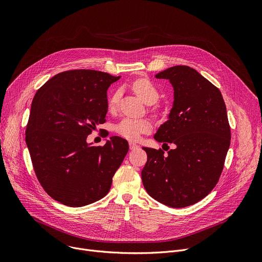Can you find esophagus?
<instances>
[{
    "instance_id": "34e87169",
    "label": "esophagus",
    "mask_w": 262,
    "mask_h": 262,
    "mask_svg": "<svg viewBox=\"0 0 262 262\" xmlns=\"http://www.w3.org/2000/svg\"><path fill=\"white\" fill-rule=\"evenodd\" d=\"M138 148H139V145H137L134 142H129V149H130V150H136V149H138Z\"/></svg>"
}]
</instances>
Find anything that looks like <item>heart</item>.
I'll return each instance as SVG.
<instances>
[{
  "label": "heart",
  "instance_id": "b5f03b06",
  "mask_svg": "<svg viewBox=\"0 0 262 262\" xmlns=\"http://www.w3.org/2000/svg\"><path fill=\"white\" fill-rule=\"evenodd\" d=\"M133 89L140 99L146 104H152L158 101L160 93L156 85L147 78L137 79L133 83ZM121 96V89L115 90L108 97V107L114 108L117 106ZM116 132L128 140H138L142 134L150 132L151 124L146 119L124 118L115 127Z\"/></svg>",
  "mask_w": 262,
  "mask_h": 262
}]
</instances>
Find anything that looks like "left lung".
<instances>
[{
	"label": "left lung",
	"mask_w": 262,
	"mask_h": 262,
	"mask_svg": "<svg viewBox=\"0 0 262 262\" xmlns=\"http://www.w3.org/2000/svg\"><path fill=\"white\" fill-rule=\"evenodd\" d=\"M156 78L170 82L174 100L154 138L175 148L164 155L143 147V185L167 206H190L211 192L222 173L231 139L226 105L221 91L189 66L167 68Z\"/></svg>",
	"instance_id": "left-lung-1"
}]
</instances>
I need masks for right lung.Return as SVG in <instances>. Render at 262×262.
<instances>
[{
    "label": "right lung",
    "mask_w": 262,
    "mask_h": 262,
    "mask_svg": "<svg viewBox=\"0 0 262 262\" xmlns=\"http://www.w3.org/2000/svg\"><path fill=\"white\" fill-rule=\"evenodd\" d=\"M120 77L97 70L64 71L36 92L26 130L34 171L56 201L81 207L103 198L128 151L126 140L113 136L103 146L87 142L104 122L106 91Z\"/></svg>",
    "instance_id": "add662e5"
}]
</instances>
